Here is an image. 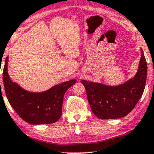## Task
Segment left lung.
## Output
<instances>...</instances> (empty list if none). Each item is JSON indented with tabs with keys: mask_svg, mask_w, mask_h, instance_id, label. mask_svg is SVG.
Instances as JSON below:
<instances>
[{
	"mask_svg": "<svg viewBox=\"0 0 154 154\" xmlns=\"http://www.w3.org/2000/svg\"><path fill=\"white\" fill-rule=\"evenodd\" d=\"M138 70L132 78L121 85L109 86L82 80L93 113L100 119H116L132 111L144 92L146 81L147 65L141 48Z\"/></svg>",
	"mask_w": 154,
	"mask_h": 154,
	"instance_id": "left-lung-1",
	"label": "left lung"
}]
</instances>
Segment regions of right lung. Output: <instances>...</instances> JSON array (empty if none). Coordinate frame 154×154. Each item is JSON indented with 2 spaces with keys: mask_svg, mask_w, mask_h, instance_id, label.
I'll return each instance as SVG.
<instances>
[{
  "mask_svg": "<svg viewBox=\"0 0 154 154\" xmlns=\"http://www.w3.org/2000/svg\"><path fill=\"white\" fill-rule=\"evenodd\" d=\"M6 57L3 77L6 96L15 111L24 121L32 125L56 122L62 115L65 92L76 83V79L64 82L41 92L29 91L10 78Z\"/></svg>",
  "mask_w": 154,
  "mask_h": 154,
  "instance_id": "1",
  "label": "right lung"
}]
</instances>
